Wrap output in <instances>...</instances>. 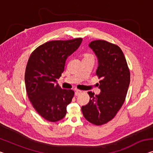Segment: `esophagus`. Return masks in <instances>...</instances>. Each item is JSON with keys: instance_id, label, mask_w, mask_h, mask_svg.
Here are the masks:
<instances>
[{"instance_id": "obj_1", "label": "esophagus", "mask_w": 153, "mask_h": 153, "mask_svg": "<svg viewBox=\"0 0 153 153\" xmlns=\"http://www.w3.org/2000/svg\"><path fill=\"white\" fill-rule=\"evenodd\" d=\"M81 93H82V91L77 89V90H76V92H75V95H79V94H81Z\"/></svg>"}]
</instances>
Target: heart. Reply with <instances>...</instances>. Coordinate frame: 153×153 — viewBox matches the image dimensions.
Here are the masks:
<instances>
[{
  "label": "heart",
  "mask_w": 153,
  "mask_h": 153,
  "mask_svg": "<svg viewBox=\"0 0 153 153\" xmlns=\"http://www.w3.org/2000/svg\"><path fill=\"white\" fill-rule=\"evenodd\" d=\"M86 56H88V55H86Z\"/></svg>",
  "instance_id": "b5f03b06"
}]
</instances>
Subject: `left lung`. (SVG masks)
<instances>
[{"label": "left lung", "mask_w": 153, "mask_h": 153, "mask_svg": "<svg viewBox=\"0 0 153 153\" xmlns=\"http://www.w3.org/2000/svg\"><path fill=\"white\" fill-rule=\"evenodd\" d=\"M89 47L98 58L96 75L100 79L99 95L89 91V102L82 106L84 117L93 124H106L117 115L126 99L130 71L122 49L106 40L92 41Z\"/></svg>", "instance_id": "8db88e82"}]
</instances>
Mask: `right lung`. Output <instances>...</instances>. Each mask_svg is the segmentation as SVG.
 I'll list each match as a JSON object with an SVG mask.
<instances>
[{
    "mask_svg": "<svg viewBox=\"0 0 153 153\" xmlns=\"http://www.w3.org/2000/svg\"><path fill=\"white\" fill-rule=\"evenodd\" d=\"M82 38L51 40L36 48L27 62L25 81L27 95L37 113L49 122L60 121L74 96L73 90L56 83L65 69L67 58L81 45Z\"/></svg>",
    "mask_w": 153,
    "mask_h": 153,
    "instance_id": "obj_1",
    "label": "right lung"
}]
</instances>
